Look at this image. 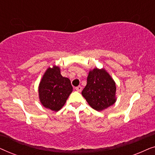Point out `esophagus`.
Instances as JSON below:
<instances>
[{
  "label": "esophagus",
  "mask_w": 155,
  "mask_h": 155,
  "mask_svg": "<svg viewBox=\"0 0 155 155\" xmlns=\"http://www.w3.org/2000/svg\"><path fill=\"white\" fill-rule=\"evenodd\" d=\"M82 87L81 86H78V87H75V90L78 91V92H80L82 91Z\"/></svg>",
  "instance_id": "obj_1"
}]
</instances>
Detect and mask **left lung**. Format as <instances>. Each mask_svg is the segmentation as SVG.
Here are the masks:
<instances>
[{"label": "left lung", "instance_id": "obj_1", "mask_svg": "<svg viewBox=\"0 0 155 155\" xmlns=\"http://www.w3.org/2000/svg\"><path fill=\"white\" fill-rule=\"evenodd\" d=\"M87 81L82 94L92 109L100 111L116 102V83L104 69L90 71Z\"/></svg>", "mask_w": 155, "mask_h": 155}]
</instances>
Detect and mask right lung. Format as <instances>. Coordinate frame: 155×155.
<instances>
[{"instance_id": "add662e5", "label": "right lung", "mask_w": 155, "mask_h": 155, "mask_svg": "<svg viewBox=\"0 0 155 155\" xmlns=\"http://www.w3.org/2000/svg\"><path fill=\"white\" fill-rule=\"evenodd\" d=\"M72 92L71 80L61 75L59 67L54 65L46 70L39 86V100L44 107L59 111Z\"/></svg>"}]
</instances>
